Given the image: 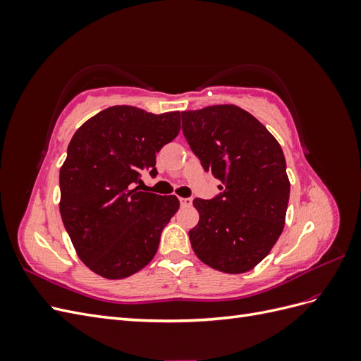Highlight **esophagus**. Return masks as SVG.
Here are the masks:
<instances>
[{"label": "esophagus", "instance_id": "obj_1", "mask_svg": "<svg viewBox=\"0 0 361 361\" xmlns=\"http://www.w3.org/2000/svg\"><path fill=\"white\" fill-rule=\"evenodd\" d=\"M179 202H180V206H182V207H188V206H191V203H192V200H191L190 197H179Z\"/></svg>", "mask_w": 361, "mask_h": 361}]
</instances>
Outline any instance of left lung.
I'll use <instances>...</instances> for the list:
<instances>
[{"label": "left lung", "instance_id": "1", "mask_svg": "<svg viewBox=\"0 0 361 361\" xmlns=\"http://www.w3.org/2000/svg\"><path fill=\"white\" fill-rule=\"evenodd\" d=\"M182 133L204 171L223 185L209 200L194 199L199 224L194 253L214 269L241 274L264 260L285 227L290 185L277 140L235 105L182 113Z\"/></svg>", "mask_w": 361, "mask_h": 361}]
</instances>
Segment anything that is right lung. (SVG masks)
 Instances as JSON below:
<instances>
[{
    "label": "right lung",
    "mask_w": 361,
    "mask_h": 361,
    "mask_svg": "<svg viewBox=\"0 0 361 361\" xmlns=\"http://www.w3.org/2000/svg\"><path fill=\"white\" fill-rule=\"evenodd\" d=\"M180 130V113L116 105L76 130L60 170V214L80 259L105 279H125L157 255L176 195L138 191L157 154Z\"/></svg>",
    "instance_id": "add662e5"
}]
</instances>
